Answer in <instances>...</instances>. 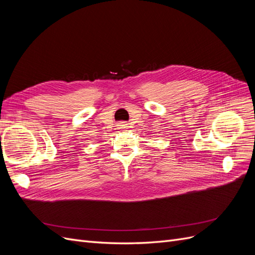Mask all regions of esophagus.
Wrapping results in <instances>:
<instances>
[{"mask_svg": "<svg viewBox=\"0 0 255 255\" xmlns=\"http://www.w3.org/2000/svg\"><path fill=\"white\" fill-rule=\"evenodd\" d=\"M125 126H127V125H122V126H121V127H125Z\"/></svg>", "mask_w": 255, "mask_h": 255, "instance_id": "obj_1", "label": "esophagus"}]
</instances>
